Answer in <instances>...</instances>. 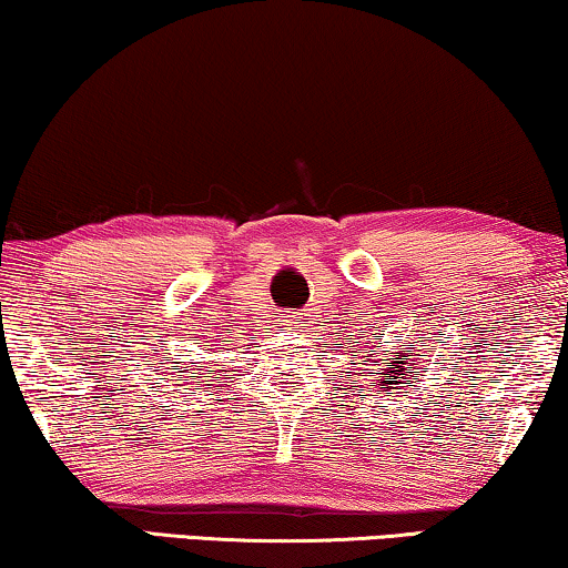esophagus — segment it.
Instances as JSON below:
<instances>
[{"instance_id": "esophagus-1", "label": "esophagus", "mask_w": 568, "mask_h": 568, "mask_svg": "<svg viewBox=\"0 0 568 568\" xmlns=\"http://www.w3.org/2000/svg\"><path fill=\"white\" fill-rule=\"evenodd\" d=\"M285 324L287 326H295V324H298V316H285Z\"/></svg>"}]
</instances>
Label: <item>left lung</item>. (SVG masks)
Wrapping results in <instances>:
<instances>
[{
  "mask_svg": "<svg viewBox=\"0 0 568 568\" xmlns=\"http://www.w3.org/2000/svg\"><path fill=\"white\" fill-rule=\"evenodd\" d=\"M371 353H375V349H371ZM388 353V349H386ZM412 355H414V347H404L402 345V353H394L388 357L390 361V367L388 371H383L381 373V381H378V386H386V388H390V386H398V378H406V375H409V367L406 365H417V363L409 364L408 361L412 359ZM367 361H363V365H365ZM414 371V375H412V381H417V367H412Z\"/></svg>",
  "mask_w": 568,
  "mask_h": 568,
  "instance_id": "left-lung-1",
  "label": "left lung"
}]
</instances>
